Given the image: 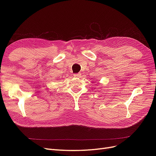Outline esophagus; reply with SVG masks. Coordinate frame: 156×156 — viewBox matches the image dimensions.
I'll return each mask as SVG.
<instances>
[{"mask_svg": "<svg viewBox=\"0 0 156 156\" xmlns=\"http://www.w3.org/2000/svg\"><path fill=\"white\" fill-rule=\"evenodd\" d=\"M74 76L76 77H81V73H75V74H74Z\"/></svg>", "mask_w": 156, "mask_h": 156, "instance_id": "esophagus-1", "label": "esophagus"}]
</instances>
